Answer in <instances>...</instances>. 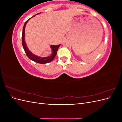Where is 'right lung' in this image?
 I'll use <instances>...</instances> for the list:
<instances>
[{
	"instance_id": "obj_1",
	"label": "right lung",
	"mask_w": 122,
	"mask_h": 122,
	"mask_svg": "<svg viewBox=\"0 0 122 122\" xmlns=\"http://www.w3.org/2000/svg\"><path fill=\"white\" fill-rule=\"evenodd\" d=\"M40 13L37 14L36 15H38ZM36 15H34L31 18L35 17ZM31 18H30V19H29L28 20L25 22V23L24 25L23 28V31H22V45L23 47L24 48V50L25 51V52L27 56L31 60L34 61L36 62H38V63L39 64H46V63H48V62H51L52 61H53L54 57H55L57 53V51L58 49V48L60 47L61 46V44L60 45H51L50 48H51V50H52V53H51V55H49L47 57H40L39 56H37L34 54H33L31 51L29 50L28 48V47H27L26 44L25 42V26L26 25V23H27V22L30 20Z\"/></svg>"
}]
</instances>
